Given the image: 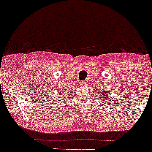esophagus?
<instances>
[{
    "mask_svg": "<svg viewBox=\"0 0 152 152\" xmlns=\"http://www.w3.org/2000/svg\"><path fill=\"white\" fill-rule=\"evenodd\" d=\"M82 84H83V85H85V83H82Z\"/></svg>",
    "mask_w": 152,
    "mask_h": 152,
    "instance_id": "esophagus-1",
    "label": "esophagus"
}]
</instances>
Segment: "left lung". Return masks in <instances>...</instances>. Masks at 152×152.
<instances>
[{
	"label": "left lung",
	"mask_w": 152,
	"mask_h": 152,
	"mask_svg": "<svg viewBox=\"0 0 152 152\" xmlns=\"http://www.w3.org/2000/svg\"><path fill=\"white\" fill-rule=\"evenodd\" d=\"M105 90H106V89H105ZM102 91H103V93H102V96H101V97H102V99H103V98L104 97L105 95L108 94V93H107V92H106L105 90H102ZM103 100H104V99H103ZM104 100H106V99H104Z\"/></svg>",
	"instance_id": "left-lung-1"
}]
</instances>
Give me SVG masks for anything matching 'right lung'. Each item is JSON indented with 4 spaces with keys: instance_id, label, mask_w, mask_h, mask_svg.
Returning a JSON list of instances; mask_svg holds the SVG:
<instances>
[{
    "instance_id": "right-lung-1",
    "label": "right lung",
    "mask_w": 152,
    "mask_h": 152,
    "mask_svg": "<svg viewBox=\"0 0 152 152\" xmlns=\"http://www.w3.org/2000/svg\"><path fill=\"white\" fill-rule=\"evenodd\" d=\"M63 91H64V90H63ZM64 93H65V92H64ZM61 96V95H60V93H59V95H58V96Z\"/></svg>"
}]
</instances>
